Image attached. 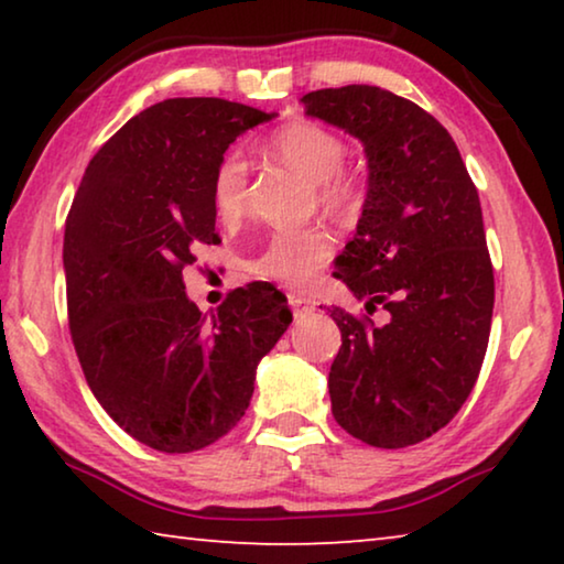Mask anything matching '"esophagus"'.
I'll list each match as a JSON object with an SVG mask.
<instances>
[{"mask_svg":"<svg viewBox=\"0 0 564 564\" xmlns=\"http://www.w3.org/2000/svg\"><path fill=\"white\" fill-rule=\"evenodd\" d=\"M289 303H291V308H293V316L299 318V316H305V313H311L313 311V301H308V299H303V295H289Z\"/></svg>","mask_w":564,"mask_h":564,"instance_id":"esophagus-1","label":"esophagus"}]
</instances>
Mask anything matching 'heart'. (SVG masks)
<instances>
[{"label": "heart", "mask_w": 564, "mask_h": 564, "mask_svg": "<svg viewBox=\"0 0 564 564\" xmlns=\"http://www.w3.org/2000/svg\"><path fill=\"white\" fill-rule=\"evenodd\" d=\"M271 151L291 169L308 178L318 191V202L343 208L356 196V184L343 174L346 144L336 133L311 121H293L271 137ZM248 198V161L241 151H226L212 176V202L218 218H241ZM333 253V236L321 226L303 231L273 234L259 253L248 261V273L291 289H303L313 281Z\"/></svg>", "instance_id": "b5f03b06"}]
</instances>
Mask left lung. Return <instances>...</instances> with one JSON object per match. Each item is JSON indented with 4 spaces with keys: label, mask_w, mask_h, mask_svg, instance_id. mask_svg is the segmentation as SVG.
<instances>
[{
    "label": "left lung",
    "mask_w": 564,
    "mask_h": 564,
    "mask_svg": "<svg viewBox=\"0 0 564 564\" xmlns=\"http://www.w3.org/2000/svg\"><path fill=\"white\" fill-rule=\"evenodd\" d=\"M308 117L356 137L368 194L336 279L386 326L333 308L340 350L328 373L333 417L373 447H408L445 427L488 350L495 279L477 188L435 117L368 84L318 89Z\"/></svg>",
    "instance_id": "left-lung-1"
}]
</instances>
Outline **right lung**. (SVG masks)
Here are the masks:
<instances>
[{
    "label": "right lung",
    "mask_w": 564,
    "mask_h": 564,
    "mask_svg": "<svg viewBox=\"0 0 564 564\" xmlns=\"http://www.w3.org/2000/svg\"><path fill=\"white\" fill-rule=\"evenodd\" d=\"M273 117L212 97L159 101L94 154L66 216V308L84 378L113 423L154 451L194 453L231 431L256 366L293 321L271 283L231 291L212 323L184 285L196 248L221 243L218 159Z\"/></svg>",
    "instance_id": "1"
}]
</instances>
